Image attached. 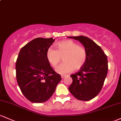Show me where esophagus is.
<instances>
[{
  "mask_svg": "<svg viewBox=\"0 0 121 121\" xmlns=\"http://www.w3.org/2000/svg\"><path fill=\"white\" fill-rule=\"evenodd\" d=\"M65 77V75H62V76H61V78H64Z\"/></svg>",
  "mask_w": 121,
  "mask_h": 121,
  "instance_id": "esophagus-1",
  "label": "esophagus"
}]
</instances>
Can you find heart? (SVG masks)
<instances>
[{"instance_id":"obj_1","label":"heart","mask_w":121,"mask_h":121,"mask_svg":"<svg viewBox=\"0 0 121 121\" xmlns=\"http://www.w3.org/2000/svg\"><path fill=\"white\" fill-rule=\"evenodd\" d=\"M57 50L52 48L47 51V58L53 67L56 68L63 57L64 62L56 69L60 74H66L73 69L78 70L84 66L87 60V51L78 43L66 40L57 44Z\"/></svg>"}]
</instances>
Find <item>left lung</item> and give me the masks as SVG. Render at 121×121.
<instances>
[{"mask_svg":"<svg viewBox=\"0 0 121 121\" xmlns=\"http://www.w3.org/2000/svg\"><path fill=\"white\" fill-rule=\"evenodd\" d=\"M78 40L87 51L85 64L77 73L70 75L73 81L69 91L78 100L89 101L102 89L108 71L106 55L93 40L84 36H70Z\"/></svg>","mask_w":121,"mask_h":121,"instance_id":"1","label":"left lung"}]
</instances>
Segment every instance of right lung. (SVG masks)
<instances>
[{"label":"right lung","instance_id":"1","mask_svg":"<svg viewBox=\"0 0 121 121\" xmlns=\"http://www.w3.org/2000/svg\"><path fill=\"white\" fill-rule=\"evenodd\" d=\"M53 38L38 37L21 49L16 62V76L21 91L34 103L49 99L61 80L50 65L47 51L55 41Z\"/></svg>","mask_w":121,"mask_h":121}]
</instances>
